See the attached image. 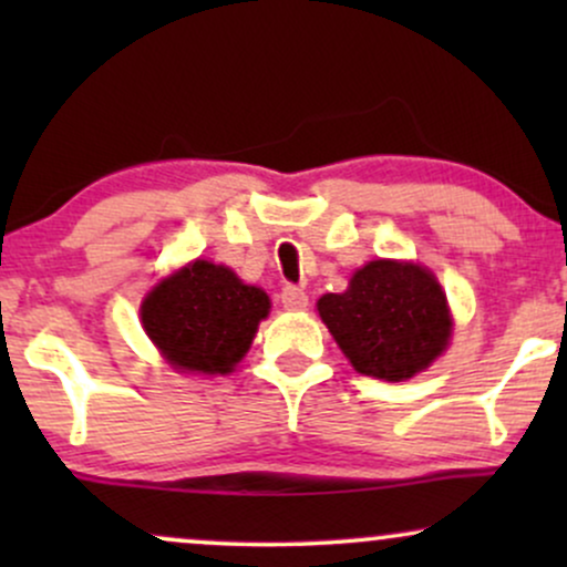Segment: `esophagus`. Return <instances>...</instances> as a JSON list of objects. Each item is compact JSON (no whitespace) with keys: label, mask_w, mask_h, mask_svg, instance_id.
<instances>
[{"label":"esophagus","mask_w":567,"mask_h":567,"mask_svg":"<svg viewBox=\"0 0 567 567\" xmlns=\"http://www.w3.org/2000/svg\"><path fill=\"white\" fill-rule=\"evenodd\" d=\"M279 298H282L285 309H290V311H301V309H306V303H309V296H306L301 288H296V285H285L282 296Z\"/></svg>","instance_id":"obj_1"}]
</instances>
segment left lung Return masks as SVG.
<instances>
[{"instance_id": "8db88e82", "label": "left lung", "mask_w": 567, "mask_h": 567, "mask_svg": "<svg viewBox=\"0 0 567 567\" xmlns=\"http://www.w3.org/2000/svg\"><path fill=\"white\" fill-rule=\"evenodd\" d=\"M317 309L354 370L383 381L424 370L447 347L453 324L432 271L396 261L362 266L347 292H328Z\"/></svg>"}]
</instances>
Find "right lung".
<instances>
[{
    "instance_id": "1",
    "label": "right lung",
    "mask_w": 567,
    "mask_h": 567,
    "mask_svg": "<svg viewBox=\"0 0 567 567\" xmlns=\"http://www.w3.org/2000/svg\"><path fill=\"white\" fill-rule=\"evenodd\" d=\"M269 306L261 288L226 266L194 261L148 292L141 322L173 368L231 373Z\"/></svg>"
}]
</instances>
